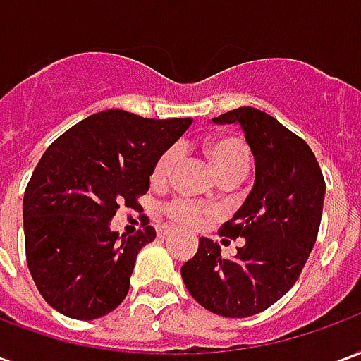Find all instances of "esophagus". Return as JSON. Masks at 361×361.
<instances>
[{
    "label": "esophagus",
    "mask_w": 361,
    "mask_h": 361,
    "mask_svg": "<svg viewBox=\"0 0 361 361\" xmlns=\"http://www.w3.org/2000/svg\"><path fill=\"white\" fill-rule=\"evenodd\" d=\"M170 234H172V230H170L168 226H162L160 230H158V235H160V238H168Z\"/></svg>",
    "instance_id": "esophagus-1"
}]
</instances>
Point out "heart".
<instances>
[{
    "instance_id": "obj_1",
    "label": "heart",
    "mask_w": 361,
    "mask_h": 361,
    "mask_svg": "<svg viewBox=\"0 0 361 361\" xmlns=\"http://www.w3.org/2000/svg\"><path fill=\"white\" fill-rule=\"evenodd\" d=\"M207 157L211 160L212 168L219 178L232 176V173H245L250 168V152L245 142L240 137H220L207 145ZM180 160V149L170 147L158 157L157 164L152 168L150 178L154 183H162L170 178L173 166ZM166 216L181 224V226H197L204 216V209L201 204L193 203L189 199H173L164 204Z\"/></svg>"
}]
</instances>
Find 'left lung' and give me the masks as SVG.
Here are the masks:
<instances>
[{
    "mask_svg": "<svg viewBox=\"0 0 361 361\" xmlns=\"http://www.w3.org/2000/svg\"><path fill=\"white\" fill-rule=\"evenodd\" d=\"M212 121L242 127L255 158L251 193L220 228L222 235L245 242L224 259L219 243L201 238L195 257L181 267V279L204 310L251 317L300 279L317 240L325 180L310 145L265 111L243 106Z\"/></svg>",
    "mask_w": 361,
    "mask_h": 361,
    "instance_id": "8db88e82",
    "label": "left lung"
}]
</instances>
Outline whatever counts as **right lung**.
Here are the masks:
<instances>
[{
    "mask_svg": "<svg viewBox=\"0 0 361 361\" xmlns=\"http://www.w3.org/2000/svg\"><path fill=\"white\" fill-rule=\"evenodd\" d=\"M191 121L104 110L44 152L25 191L23 224L28 271L54 310L90 321L126 300L137 253L157 232L119 235L110 220L119 207L141 209L158 157Z\"/></svg>",
    "mask_w": 361,
    "mask_h": 361,
    "instance_id": "right-lung-1",
    "label": "right lung"
}]
</instances>
